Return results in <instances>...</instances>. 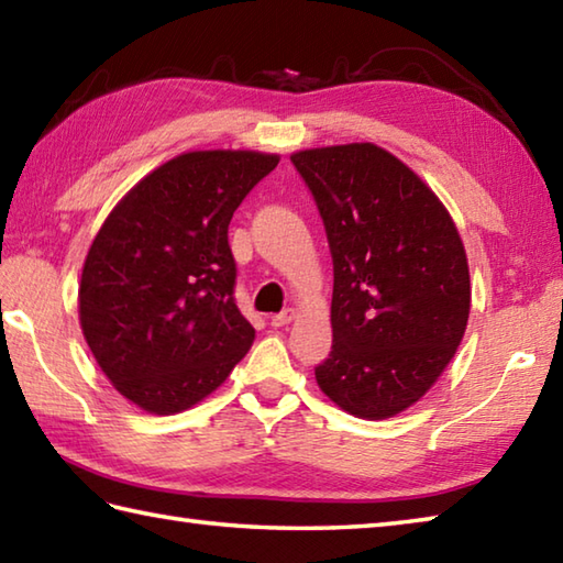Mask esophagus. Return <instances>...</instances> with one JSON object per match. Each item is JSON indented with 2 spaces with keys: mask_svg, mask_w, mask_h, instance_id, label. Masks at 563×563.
Here are the masks:
<instances>
[{
  "mask_svg": "<svg viewBox=\"0 0 563 563\" xmlns=\"http://www.w3.org/2000/svg\"><path fill=\"white\" fill-rule=\"evenodd\" d=\"M297 319V310H292V307H288V310L285 312H280V314H275L273 319H271V324L273 327H288V324H292Z\"/></svg>",
  "mask_w": 563,
  "mask_h": 563,
  "instance_id": "esophagus-1",
  "label": "esophagus"
}]
</instances>
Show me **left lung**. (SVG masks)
<instances>
[{"label": "left lung", "mask_w": 563, "mask_h": 563, "mask_svg": "<svg viewBox=\"0 0 563 563\" xmlns=\"http://www.w3.org/2000/svg\"><path fill=\"white\" fill-rule=\"evenodd\" d=\"M290 158L314 195L334 261V344L314 368L317 385L349 415L388 420L432 388L464 339V241L432 187L376 143Z\"/></svg>", "instance_id": "1"}]
</instances>
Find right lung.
Returning <instances> with one entry per match:
<instances>
[{
    "instance_id": "right-lung-1",
    "label": "right lung",
    "mask_w": 563,
    "mask_h": 563,
    "mask_svg": "<svg viewBox=\"0 0 563 563\" xmlns=\"http://www.w3.org/2000/svg\"><path fill=\"white\" fill-rule=\"evenodd\" d=\"M266 151H187L114 205L82 263L77 314L114 390L151 415L190 410L256 339L234 302L227 229L278 165Z\"/></svg>"
}]
</instances>
